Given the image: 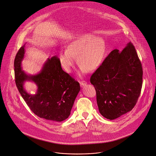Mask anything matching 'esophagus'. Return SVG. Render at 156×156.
I'll list each match as a JSON object with an SVG mask.
<instances>
[{"label": "esophagus", "instance_id": "34e87169", "mask_svg": "<svg viewBox=\"0 0 156 156\" xmlns=\"http://www.w3.org/2000/svg\"><path fill=\"white\" fill-rule=\"evenodd\" d=\"M87 83V82L86 81H82L80 82V85H81V86L82 87L83 85H85Z\"/></svg>", "mask_w": 156, "mask_h": 156}]
</instances>
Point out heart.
Segmentation results:
<instances>
[{"instance_id":"1","label":"heart","mask_w":156,"mask_h":156,"mask_svg":"<svg viewBox=\"0 0 156 156\" xmlns=\"http://www.w3.org/2000/svg\"><path fill=\"white\" fill-rule=\"evenodd\" d=\"M106 50L103 39L85 34L76 37L67 45L66 50L60 51L59 61L63 69L70 73L74 66V58H76L81 72L85 74L88 71H95L101 66Z\"/></svg>"}]
</instances>
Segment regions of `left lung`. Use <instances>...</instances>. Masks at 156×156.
<instances>
[{
  "mask_svg": "<svg viewBox=\"0 0 156 156\" xmlns=\"http://www.w3.org/2000/svg\"><path fill=\"white\" fill-rule=\"evenodd\" d=\"M100 113L113 120L131 111L143 83V69L136 49L129 43L122 51L115 49L91 75Z\"/></svg>",
  "mask_w": 156,
  "mask_h": 156,
  "instance_id": "1",
  "label": "left lung"
}]
</instances>
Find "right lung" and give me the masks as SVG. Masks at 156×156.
<instances>
[{
  "label": "right lung",
  "instance_id": "1",
  "mask_svg": "<svg viewBox=\"0 0 156 156\" xmlns=\"http://www.w3.org/2000/svg\"><path fill=\"white\" fill-rule=\"evenodd\" d=\"M24 47V45L19 49L14 62L15 82L20 94L37 116L50 122L66 120L80 90L79 82L63 71L56 55L47 59L38 74H26L21 67ZM26 80L34 81L37 85L35 95H30L23 89V85Z\"/></svg>",
  "mask_w": 156,
  "mask_h": 156
}]
</instances>
